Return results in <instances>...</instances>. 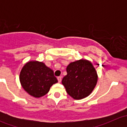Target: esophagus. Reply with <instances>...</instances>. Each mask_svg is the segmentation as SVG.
I'll use <instances>...</instances> for the list:
<instances>
[{
	"label": "esophagus",
	"instance_id": "obj_1",
	"mask_svg": "<svg viewBox=\"0 0 127 127\" xmlns=\"http://www.w3.org/2000/svg\"><path fill=\"white\" fill-rule=\"evenodd\" d=\"M57 79H58V82L60 83L61 82V80H62V77L60 76V77H58Z\"/></svg>",
	"mask_w": 127,
	"mask_h": 127
}]
</instances>
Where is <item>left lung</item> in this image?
I'll list each match as a JSON object with an SVG mask.
<instances>
[{"label":"left lung","mask_w":127,"mask_h":127,"mask_svg":"<svg viewBox=\"0 0 127 127\" xmlns=\"http://www.w3.org/2000/svg\"><path fill=\"white\" fill-rule=\"evenodd\" d=\"M66 71L62 84L69 95L74 99H81L92 93L97 84L98 74L90 61L80 60L72 62Z\"/></svg>","instance_id":"1"}]
</instances>
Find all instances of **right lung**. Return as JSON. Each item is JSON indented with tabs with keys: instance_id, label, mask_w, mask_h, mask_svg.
<instances>
[{
	"instance_id": "obj_1",
	"label": "right lung",
	"mask_w": 127,
	"mask_h": 127,
	"mask_svg": "<svg viewBox=\"0 0 127 127\" xmlns=\"http://www.w3.org/2000/svg\"><path fill=\"white\" fill-rule=\"evenodd\" d=\"M20 81L24 90L34 98L45 95L51 87L58 82L53 70L38 61H28L24 65Z\"/></svg>"
}]
</instances>
